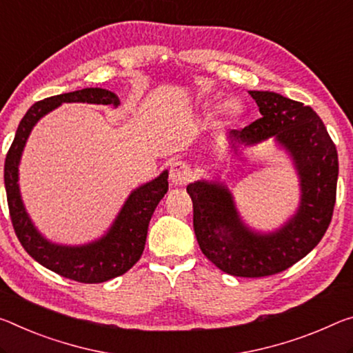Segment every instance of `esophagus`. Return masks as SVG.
<instances>
[{
	"instance_id": "esophagus-1",
	"label": "esophagus",
	"mask_w": 353,
	"mask_h": 353,
	"mask_svg": "<svg viewBox=\"0 0 353 353\" xmlns=\"http://www.w3.org/2000/svg\"><path fill=\"white\" fill-rule=\"evenodd\" d=\"M192 177V168H190L185 161H174L171 165L170 179L172 185H185Z\"/></svg>"
}]
</instances>
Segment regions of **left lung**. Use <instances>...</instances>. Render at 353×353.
I'll list each match as a JSON object with an SVG mask.
<instances>
[{"label":"left lung","mask_w":353,"mask_h":353,"mask_svg":"<svg viewBox=\"0 0 353 353\" xmlns=\"http://www.w3.org/2000/svg\"><path fill=\"white\" fill-rule=\"evenodd\" d=\"M262 114L242 130L229 132L236 150L273 139L292 160L300 185L295 214L275 231L259 232L240 216L225 182L194 181L193 228L210 262L232 276L275 275L310 253L332 221L338 182V152L321 117L311 106L270 91H248Z\"/></svg>","instance_id":"8db88e82"}]
</instances>
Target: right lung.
I'll return each mask as SVG.
<instances>
[{
    "instance_id": "obj_1",
    "label": "right lung",
    "mask_w": 353,
    "mask_h": 353,
    "mask_svg": "<svg viewBox=\"0 0 353 353\" xmlns=\"http://www.w3.org/2000/svg\"><path fill=\"white\" fill-rule=\"evenodd\" d=\"M74 102L114 106L121 103L119 97L108 89L85 88L43 99L32 105L20 121L12 146L6 155L4 185L15 234L32 259L48 270L78 283H103L124 275L141 257L150 216L168 192V170L128 194L113 225L100 239L85 245L50 242L28 215L20 193L19 166L32 127L59 105Z\"/></svg>"
}]
</instances>
